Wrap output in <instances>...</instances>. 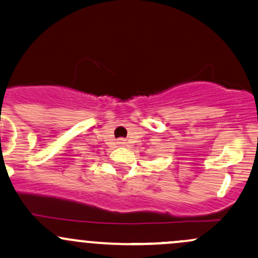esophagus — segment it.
<instances>
[{
    "label": "esophagus",
    "mask_w": 258,
    "mask_h": 258,
    "mask_svg": "<svg viewBox=\"0 0 258 258\" xmlns=\"http://www.w3.org/2000/svg\"><path fill=\"white\" fill-rule=\"evenodd\" d=\"M120 143H121V144H123V143H124V142H123V140H120Z\"/></svg>",
    "instance_id": "34e87169"
}]
</instances>
